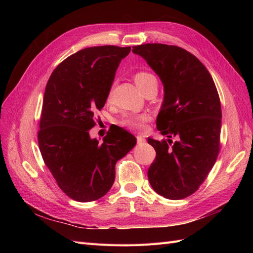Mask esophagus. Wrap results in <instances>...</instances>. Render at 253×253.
Here are the masks:
<instances>
[{
  "mask_svg": "<svg viewBox=\"0 0 253 253\" xmlns=\"http://www.w3.org/2000/svg\"><path fill=\"white\" fill-rule=\"evenodd\" d=\"M137 143H138L139 145H142L145 143V139L141 136H137Z\"/></svg>",
  "mask_w": 253,
  "mask_h": 253,
  "instance_id": "obj_1",
  "label": "esophagus"
}]
</instances>
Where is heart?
<instances>
[{"instance_id": "heart-1", "label": "heart", "mask_w": 253, "mask_h": 253, "mask_svg": "<svg viewBox=\"0 0 253 253\" xmlns=\"http://www.w3.org/2000/svg\"><path fill=\"white\" fill-rule=\"evenodd\" d=\"M134 80L136 85L139 87L142 91L147 88L151 83L157 82L155 76L152 75L148 72H137L134 75ZM149 120L147 115H126L121 119L120 124L131 129H136V131H140L144 127V124Z\"/></svg>"}]
</instances>
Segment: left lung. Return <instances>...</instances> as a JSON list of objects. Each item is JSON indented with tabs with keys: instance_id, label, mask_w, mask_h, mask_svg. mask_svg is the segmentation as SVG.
<instances>
[{
	"instance_id": "left-lung-1",
	"label": "left lung",
	"mask_w": 253,
	"mask_h": 253,
	"mask_svg": "<svg viewBox=\"0 0 253 253\" xmlns=\"http://www.w3.org/2000/svg\"><path fill=\"white\" fill-rule=\"evenodd\" d=\"M164 84L165 97L157 129L171 139L148 138L156 158L148 177L155 192L168 200L193 194L206 179L219 153L221 108L214 81L192 53L174 45L133 46Z\"/></svg>"
}]
</instances>
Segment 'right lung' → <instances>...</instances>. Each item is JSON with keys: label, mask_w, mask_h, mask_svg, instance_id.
I'll return each mask as SVG.
<instances>
[{"label": "right lung", "mask_w": 253, "mask_h": 253, "mask_svg": "<svg viewBox=\"0 0 253 253\" xmlns=\"http://www.w3.org/2000/svg\"><path fill=\"white\" fill-rule=\"evenodd\" d=\"M131 47H87L66 58L45 87L40 152L58 186L72 200L87 203L104 196L115 180V166L136 144L135 136L115 126L99 142L89 137L120 61Z\"/></svg>", "instance_id": "obj_1"}]
</instances>
